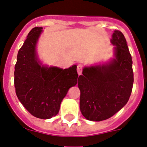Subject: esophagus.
I'll use <instances>...</instances> for the list:
<instances>
[{
	"label": "esophagus",
	"mask_w": 147,
	"mask_h": 147,
	"mask_svg": "<svg viewBox=\"0 0 147 147\" xmlns=\"http://www.w3.org/2000/svg\"><path fill=\"white\" fill-rule=\"evenodd\" d=\"M83 68H84V66H83L82 64H78L77 71H78V75H81V74L82 73Z\"/></svg>",
	"instance_id": "34e87169"
}]
</instances>
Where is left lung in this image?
<instances>
[{"label":"left lung","mask_w":147,"mask_h":147,"mask_svg":"<svg viewBox=\"0 0 147 147\" xmlns=\"http://www.w3.org/2000/svg\"><path fill=\"white\" fill-rule=\"evenodd\" d=\"M111 42L115 57L103 66L85 67L78 77L80 109L87 120L100 121L114 115L129 99L133 86L132 56L123 33L115 30Z\"/></svg>","instance_id":"obj_1"}]
</instances>
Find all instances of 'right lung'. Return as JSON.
<instances>
[{
    "instance_id": "right-lung-1",
    "label": "right lung",
    "mask_w": 147,
    "mask_h": 147,
    "mask_svg": "<svg viewBox=\"0 0 147 147\" xmlns=\"http://www.w3.org/2000/svg\"><path fill=\"white\" fill-rule=\"evenodd\" d=\"M42 32L35 27L19 49L15 66L14 84L18 98L28 112L41 119L58 114L69 89L77 84V66L69 69L40 66L35 46Z\"/></svg>"
}]
</instances>
